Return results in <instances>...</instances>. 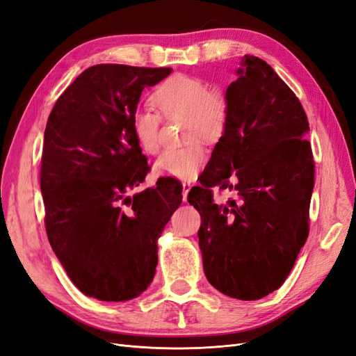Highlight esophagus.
Segmentation results:
<instances>
[{
	"instance_id": "esophagus-1",
	"label": "esophagus",
	"mask_w": 356,
	"mask_h": 356,
	"mask_svg": "<svg viewBox=\"0 0 356 356\" xmlns=\"http://www.w3.org/2000/svg\"><path fill=\"white\" fill-rule=\"evenodd\" d=\"M190 188H191L190 182H182V200H184V202L187 200V195H188Z\"/></svg>"
}]
</instances>
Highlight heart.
<instances>
[{"instance_id":"obj_1","label":"heart","mask_w":356,"mask_h":356,"mask_svg":"<svg viewBox=\"0 0 356 356\" xmlns=\"http://www.w3.org/2000/svg\"><path fill=\"white\" fill-rule=\"evenodd\" d=\"M157 108L166 115L186 117V136L188 141L202 138L217 141L227 123V102L220 93L209 92V86L197 77L174 74L161 81L152 96ZM159 117L149 111H138L132 118V131L145 153H154L159 147ZM208 161L204 148L191 143L184 148L166 149L154 163L160 177L182 181L195 179Z\"/></svg>"}]
</instances>
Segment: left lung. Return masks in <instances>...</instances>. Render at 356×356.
I'll return each instance as SVG.
<instances>
[{
  "label": "left lung",
  "instance_id": "1",
  "mask_svg": "<svg viewBox=\"0 0 356 356\" xmlns=\"http://www.w3.org/2000/svg\"><path fill=\"white\" fill-rule=\"evenodd\" d=\"M241 65L225 90L222 136L187 200L202 218L209 284L233 298L260 300L285 282L307 239L315 165L294 92L260 58L245 55ZM217 185L236 197L213 204Z\"/></svg>",
  "mask_w": 356,
  "mask_h": 356
}]
</instances>
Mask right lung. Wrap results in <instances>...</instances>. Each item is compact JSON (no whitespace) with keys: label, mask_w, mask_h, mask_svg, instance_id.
I'll return each instance as SVG.
<instances>
[{"label":"right lung","mask_w":356,"mask_h":356,"mask_svg":"<svg viewBox=\"0 0 356 356\" xmlns=\"http://www.w3.org/2000/svg\"><path fill=\"white\" fill-rule=\"evenodd\" d=\"M170 72L93 65L49 115L40 174L46 232L72 284L89 297L132 300L154 277L157 239L181 204L182 188L161 178L129 196L149 169L132 118L144 88Z\"/></svg>","instance_id":"right-lung-1"}]
</instances>
